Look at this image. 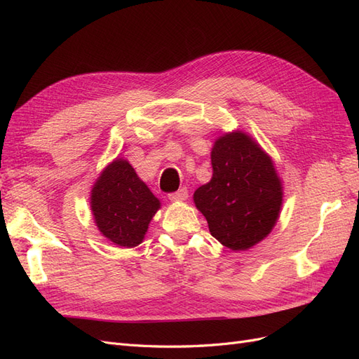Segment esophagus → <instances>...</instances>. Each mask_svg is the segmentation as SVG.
Here are the masks:
<instances>
[{
    "instance_id": "1",
    "label": "esophagus",
    "mask_w": 359,
    "mask_h": 359,
    "mask_svg": "<svg viewBox=\"0 0 359 359\" xmlns=\"http://www.w3.org/2000/svg\"><path fill=\"white\" fill-rule=\"evenodd\" d=\"M187 198H189L187 189H181V190L175 191V193H170L169 194V199L172 202H184V201H187Z\"/></svg>"
}]
</instances>
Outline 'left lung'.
Segmentation results:
<instances>
[{
	"mask_svg": "<svg viewBox=\"0 0 359 359\" xmlns=\"http://www.w3.org/2000/svg\"><path fill=\"white\" fill-rule=\"evenodd\" d=\"M212 177L193 194L211 235L232 252H244L271 233L283 205L271 156L243 130L223 133L211 148Z\"/></svg>",
	"mask_w": 359,
	"mask_h": 359,
	"instance_id": "8db88e82",
	"label": "left lung"
}]
</instances>
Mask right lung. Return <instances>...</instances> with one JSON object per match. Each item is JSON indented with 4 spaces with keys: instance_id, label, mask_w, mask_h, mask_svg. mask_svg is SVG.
I'll use <instances>...</instances> for the list:
<instances>
[{
    "instance_id": "1",
    "label": "right lung",
    "mask_w": 359,
    "mask_h": 359,
    "mask_svg": "<svg viewBox=\"0 0 359 359\" xmlns=\"http://www.w3.org/2000/svg\"><path fill=\"white\" fill-rule=\"evenodd\" d=\"M90 206L97 229L107 241L133 248L144 241L161 203L133 166L126 158L116 157L95 180Z\"/></svg>"
}]
</instances>
